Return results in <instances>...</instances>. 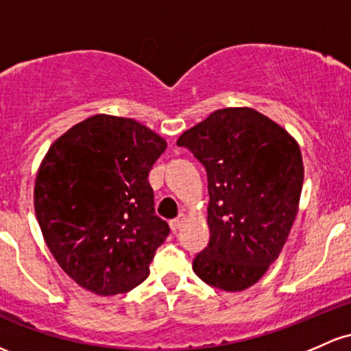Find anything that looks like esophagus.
<instances>
[{
	"instance_id": "1",
	"label": "esophagus",
	"mask_w": 351,
	"mask_h": 351,
	"mask_svg": "<svg viewBox=\"0 0 351 351\" xmlns=\"http://www.w3.org/2000/svg\"><path fill=\"white\" fill-rule=\"evenodd\" d=\"M184 219H186V217H184V215L182 213V215H178V217H176L175 219H171V221H169V226H171L173 232L176 233L180 228H182V225L184 223Z\"/></svg>"
}]
</instances>
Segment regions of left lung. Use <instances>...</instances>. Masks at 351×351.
Masks as SVG:
<instances>
[{
  "mask_svg": "<svg viewBox=\"0 0 351 351\" xmlns=\"http://www.w3.org/2000/svg\"><path fill=\"white\" fill-rule=\"evenodd\" d=\"M208 176L210 241L193 260L210 287L241 291L255 285L282 252L303 186L300 146L252 108H225L176 141Z\"/></svg>",
  "mask_w": 351,
  "mask_h": 351,
  "instance_id": "1",
  "label": "left lung"
}]
</instances>
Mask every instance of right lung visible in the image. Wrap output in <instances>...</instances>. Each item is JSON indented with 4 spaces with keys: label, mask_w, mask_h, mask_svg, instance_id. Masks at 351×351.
I'll list each match as a JSON object with an SVG mask.
<instances>
[{
    "label": "right lung",
    "mask_w": 351,
    "mask_h": 351,
    "mask_svg": "<svg viewBox=\"0 0 351 351\" xmlns=\"http://www.w3.org/2000/svg\"><path fill=\"white\" fill-rule=\"evenodd\" d=\"M167 141L132 118L95 114L46 153L34 184L41 233L63 271L96 295L148 276L169 226L155 213L148 173Z\"/></svg>",
    "instance_id": "right-lung-1"
}]
</instances>
